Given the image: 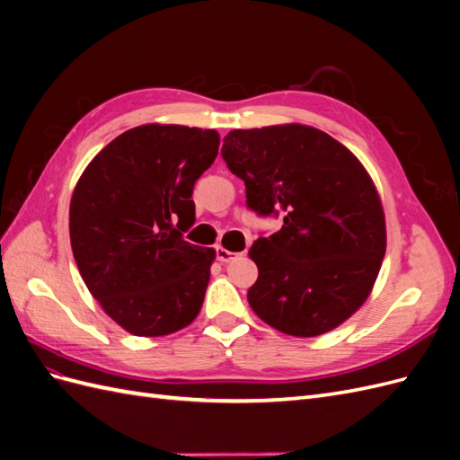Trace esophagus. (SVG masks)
<instances>
[{
	"mask_svg": "<svg viewBox=\"0 0 460 460\" xmlns=\"http://www.w3.org/2000/svg\"><path fill=\"white\" fill-rule=\"evenodd\" d=\"M240 257V253H234V252H228V249H225V247H217V259L220 261V262H230V261H234V259H238Z\"/></svg>",
	"mask_w": 460,
	"mask_h": 460,
	"instance_id": "34e87169",
	"label": "esophagus"
}]
</instances>
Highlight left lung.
<instances>
[{
    "label": "left lung",
    "instance_id": "left-lung-1",
    "mask_svg": "<svg viewBox=\"0 0 460 460\" xmlns=\"http://www.w3.org/2000/svg\"><path fill=\"white\" fill-rule=\"evenodd\" d=\"M220 153L243 180L247 207L284 217L249 249L255 314L297 338L340 326L367 301L385 255L384 208L365 166L303 124L232 130Z\"/></svg>",
    "mask_w": 460,
    "mask_h": 460
}]
</instances>
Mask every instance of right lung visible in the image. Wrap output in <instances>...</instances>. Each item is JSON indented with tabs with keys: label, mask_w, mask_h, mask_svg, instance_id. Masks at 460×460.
Masks as SVG:
<instances>
[{
	"label": "right lung",
	"mask_w": 460,
	"mask_h": 460,
	"mask_svg": "<svg viewBox=\"0 0 460 460\" xmlns=\"http://www.w3.org/2000/svg\"><path fill=\"white\" fill-rule=\"evenodd\" d=\"M215 130L144 124L105 146L82 172L68 230L90 294L134 336H166L198 316L215 249L184 240L191 193L213 164Z\"/></svg>",
	"instance_id": "1"
}]
</instances>
